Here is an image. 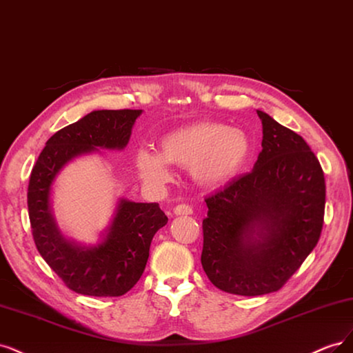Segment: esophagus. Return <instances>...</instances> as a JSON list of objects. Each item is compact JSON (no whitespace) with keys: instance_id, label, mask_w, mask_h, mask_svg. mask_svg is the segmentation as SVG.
I'll list each match as a JSON object with an SVG mask.
<instances>
[{"instance_id":"34e87169","label":"esophagus","mask_w":353,"mask_h":353,"mask_svg":"<svg viewBox=\"0 0 353 353\" xmlns=\"http://www.w3.org/2000/svg\"><path fill=\"white\" fill-rule=\"evenodd\" d=\"M192 212H193V210L190 205H188V203H180V205H177L174 208L176 215H190Z\"/></svg>"}]
</instances>
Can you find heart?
Instances as JSON below:
<instances>
[{
    "instance_id": "obj_1",
    "label": "heart",
    "mask_w": 353,
    "mask_h": 353,
    "mask_svg": "<svg viewBox=\"0 0 353 353\" xmlns=\"http://www.w3.org/2000/svg\"><path fill=\"white\" fill-rule=\"evenodd\" d=\"M251 154L248 134L215 121H201L164 134L158 141V154L139 150L134 167L146 183L161 186L172 179L170 165L190 170L203 186H220L232 180Z\"/></svg>"
}]
</instances>
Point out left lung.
<instances>
[{"label": "left lung", "mask_w": 353, "mask_h": 353, "mask_svg": "<svg viewBox=\"0 0 353 353\" xmlns=\"http://www.w3.org/2000/svg\"><path fill=\"white\" fill-rule=\"evenodd\" d=\"M251 173L205 198L202 268L215 288L259 296L283 288L320 241L325 180L302 136L267 112Z\"/></svg>", "instance_id": "left-lung-1"}]
</instances>
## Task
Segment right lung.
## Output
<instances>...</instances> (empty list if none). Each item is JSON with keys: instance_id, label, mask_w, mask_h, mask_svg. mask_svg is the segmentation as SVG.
<instances>
[{"instance_id": "right-lung-1", "label": "right lung", "mask_w": 353, "mask_h": 353, "mask_svg": "<svg viewBox=\"0 0 353 353\" xmlns=\"http://www.w3.org/2000/svg\"><path fill=\"white\" fill-rule=\"evenodd\" d=\"M142 110H98L54 133L33 165L28 210L41 256L70 290L88 296H121L145 270L154 234L168 221L158 203L120 199L102 241L82 246L67 241L51 210V189L73 158L99 150H123Z\"/></svg>"}]
</instances>
